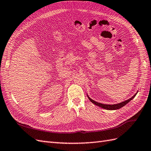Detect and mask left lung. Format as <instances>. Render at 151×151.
<instances>
[{"mask_svg": "<svg viewBox=\"0 0 151 151\" xmlns=\"http://www.w3.org/2000/svg\"><path fill=\"white\" fill-rule=\"evenodd\" d=\"M138 93V91L137 93H136L134 94V96H132L131 99H129L127 100H125L124 101H122V102H120L119 104H113V105H109V104H101V103H99V102H97V101L93 100V99H91V98L88 96V94H87V97H88L89 100L91 101V102L93 104H94V105H96V106H99L100 107H101L104 109H106V110H116V109H120L122 108V107H124V106H125L126 104H127L129 101H130L131 100H132L136 96V94H137Z\"/></svg>", "mask_w": 151, "mask_h": 151, "instance_id": "8db88e82", "label": "left lung"}]
</instances>
